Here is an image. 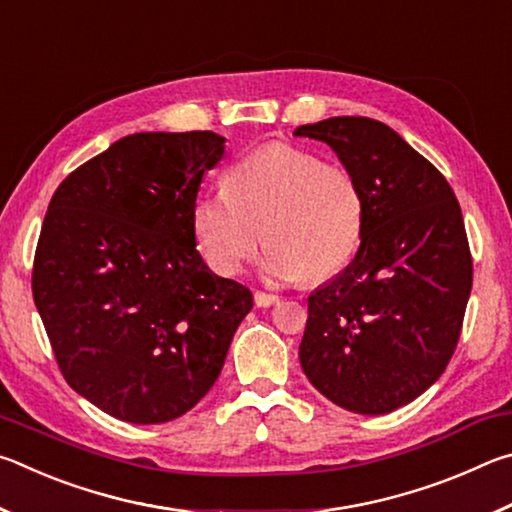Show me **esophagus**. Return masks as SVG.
<instances>
[{"label": "esophagus", "instance_id": "obj_1", "mask_svg": "<svg viewBox=\"0 0 512 512\" xmlns=\"http://www.w3.org/2000/svg\"><path fill=\"white\" fill-rule=\"evenodd\" d=\"M275 302H280V298L273 296V293H264V291H255V305L257 307H271Z\"/></svg>", "mask_w": 512, "mask_h": 512}]
</instances>
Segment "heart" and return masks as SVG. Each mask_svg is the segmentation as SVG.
<instances>
[{
  "instance_id": "obj_1",
  "label": "heart",
  "mask_w": 512,
  "mask_h": 512,
  "mask_svg": "<svg viewBox=\"0 0 512 512\" xmlns=\"http://www.w3.org/2000/svg\"><path fill=\"white\" fill-rule=\"evenodd\" d=\"M192 228L214 273H241L266 239L268 275L318 282L341 271L357 250L363 196L341 164L275 142L239 160L225 189L196 196Z\"/></svg>"
}]
</instances>
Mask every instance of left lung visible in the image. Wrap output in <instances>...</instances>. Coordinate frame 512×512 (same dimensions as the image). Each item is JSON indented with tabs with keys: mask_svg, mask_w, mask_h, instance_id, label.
<instances>
[{
	"mask_svg": "<svg viewBox=\"0 0 512 512\" xmlns=\"http://www.w3.org/2000/svg\"><path fill=\"white\" fill-rule=\"evenodd\" d=\"M361 187V246L307 300L300 366L318 393L361 415L391 413L443 375L472 291L461 205L433 164L368 117L298 126Z\"/></svg>",
	"mask_w": 512,
	"mask_h": 512,
	"instance_id": "1",
	"label": "left lung"
}]
</instances>
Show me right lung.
I'll list each match as a JSON object with an SVG mask.
<instances>
[{
  "instance_id": "obj_1",
  "label": "right lung",
  "mask_w": 512,
  "mask_h": 512,
  "mask_svg": "<svg viewBox=\"0 0 512 512\" xmlns=\"http://www.w3.org/2000/svg\"><path fill=\"white\" fill-rule=\"evenodd\" d=\"M223 153L212 131L121 137L47 207L33 300L67 384L112 418L160 424L194 409L253 309L196 250L192 205Z\"/></svg>"
}]
</instances>
